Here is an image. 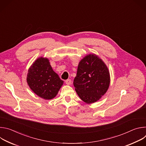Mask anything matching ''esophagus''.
I'll list each match as a JSON object with an SVG mask.
<instances>
[{
  "mask_svg": "<svg viewBox=\"0 0 146 146\" xmlns=\"http://www.w3.org/2000/svg\"><path fill=\"white\" fill-rule=\"evenodd\" d=\"M65 82H66V84H67V85H70V84H71V80H70V79H68V80H66V81H65Z\"/></svg>",
  "mask_w": 146,
  "mask_h": 146,
  "instance_id": "1",
  "label": "esophagus"
}]
</instances>
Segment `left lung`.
I'll list each match as a JSON object with an SVG mask.
<instances>
[{"label":"left lung","instance_id":"1","mask_svg":"<svg viewBox=\"0 0 146 146\" xmlns=\"http://www.w3.org/2000/svg\"><path fill=\"white\" fill-rule=\"evenodd\" d=\"M110 82L108 66L95 54H90L79 62L73 81L80 99L88 104L99 100L106 94Z\"/></svg>","mask_w":146,"mask_h":146}]
</instances>
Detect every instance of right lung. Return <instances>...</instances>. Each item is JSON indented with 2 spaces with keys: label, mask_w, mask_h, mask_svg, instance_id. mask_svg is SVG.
<instances>
[{
  "label": "right lung",
  "mask_w": 146,
  "mask_h": 146,
  "mask_svg": "<svg viewBox=\"0 0 146 146\" xmlns=\"http://www.w3.org/2000/svg\"><path fill=\"white\" fill-rule=\"evenodd\" d=\"M27 81L32 91L45 100L55 98L64 82L53 70L49 59L43 56L38 58L30 66Z\"/></svg>",
  "instance_id": "right-lung-1"
}]
</instances>
